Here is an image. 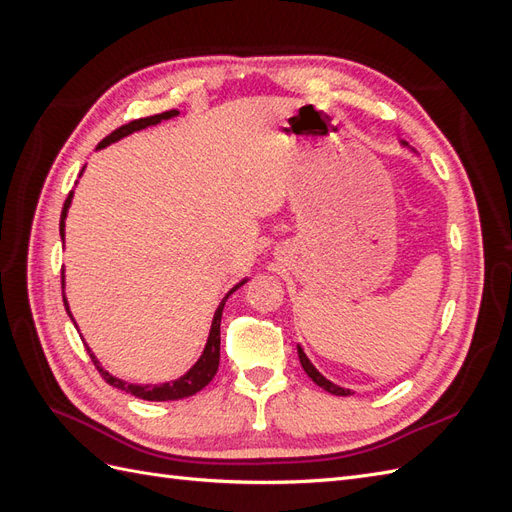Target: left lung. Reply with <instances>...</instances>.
<instances>
[{
    "instance_id": "8db88e82",
    "label": "left lung",
    "mask_w": 512,
    "mask_h": 512,
    "mask_svg": "<svg viewBox=\"0 0 512 512\" xmlns=\"http://www.w3.org/2000/svg\"><path fill=\"white\" fill-rule=\"evenodd\" d=\"M399 145L404 147V149H408L410 153H414V156H418V151H416L412 145H408L401 136H399ZM297 352H299V361H301V367L305 369V374H307L309 378H312V380L320 386V389H324V391L331 393V395H337V397H348V395H354V391L344 389V386H339V384H335V382H331V380L324 378V376L320 374V371L316 369V365H314L312 361H309V356L305 354V350H303V346H301V344H297Z\"/></svg>"
}]
</instances>
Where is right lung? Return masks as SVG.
Segmentation results:
<instances>
[{
    "instance_id": "1",
    "label": "right lung",
    "mask_w": 512,
    "mask_h": 512,
    "mask_svg": "<svg viewBox=\"0 0 512 512\" xmlns=\"http://www.w3.org/2000/svg\"><path fill=\"white\" fill-rule=\"evenodd\" d=\"M177 115H179V111H177V108H173V111H166V113H158V115L143 117V119H134V121L126 123V126H121V128H117L115 132L108 134L96 149H104V147H108V145H113V143L121 141L123 136H130L132 132L145 130V128H149V126H158L160 121L173 119V117H177ZM83 170H85V168H83ZM83 170H81V175H83ZM81 175H79V177H81ZM72 198H74V190L68 194L66 203H64V209H61V220H59V237H61V241L66 239V218H68V209H70V205H72ZM245 282H250V277H247V275L224 294V299L220 301L218 309H215V314H213L211 329H209V337H207V344H205V348H203V354H200L198 361H196L188 371H185L183 376H179L177 380L162 382V384H134V382H128V380H121V378L113 376L111 371H106V369L100 365L98 356L94 354V350H91V348L87 346L83 335H81V339L85 342V348H87V352H89V356H91V361H94V365L98 367L100 376H102L108 384L115 386V389L126 391V393H130V395L138 397V399H147V401H175V399L192 397V395H196L198 391H203L205 386L213 380V376L218 374V365H220V322H222L224 305H226L230 294L235 292V290H239ZM61 288H66V275H64V271H61ZM64 305H66L68 316L72 318L70 305H68V299H66V292H64ZM72 322H74V318H72ZM74 327H76V322H74ZM76 331H79V327H76Z\"/></svg>"
}]
</instances>
